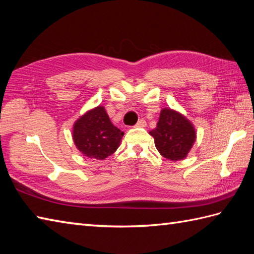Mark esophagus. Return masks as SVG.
<instances>
[{
    "instance_id": "1",
    "label": "esophagus",
    "mask_w": 254,
    "mask_h": 254,
    "mask_svg": "<svg viewBox=\"0 0 254 254\" xmlns=\"http://www.w3.org/2000/svg\"><path fill=\"white\" fill-rule=\"evenodd\" d=\"M136 127H146V121L143 120V119H142V120H139V121L136 123Z\"/></svg>"
}]
</instances>
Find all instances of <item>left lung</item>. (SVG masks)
I'll use <instances>...</instances> for the list:
<instances>
[{"label":"left lung","instance_id":"obj_1","mask_svg":"<svg viewBox=\"0 0 254 254\" xmlns=\"http://www.w3.org/2000/svg\"><path fill=\"white\" fill-rule=\"evenodd\" d=\"M161 156L170 160L186 158L196 138L195 128L190 120L176 110L164 108L157 127L149 132Z\"/></svg>","mask_w":254,"mask_h":254}]
</instances>
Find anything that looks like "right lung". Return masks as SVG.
I'll return each instance as SVG.
<instances>
[{
	"label": "right lung",
	"mask_w": 254,
	"mask_h": 254,
	"mask_svg": "<svg viewBox=\"0 0 254 254\" xmlns=\"http://www.w3.org/2000/svg\"><path fill=\"white\" fill-rule=\"evenodd\" d=\"M123 135L102 106L86 112L73 127V141L79 152L86 157L100 160L116 152Z\"/></svg>",
	"instance_id": "add662e5"
}]
</instances>
